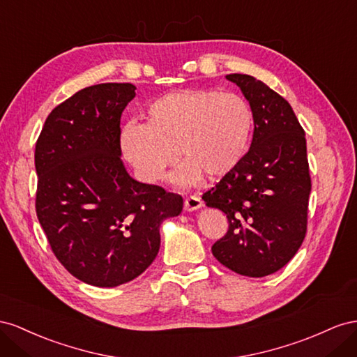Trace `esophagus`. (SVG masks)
I'll use <instances>...</instances> for the list:
<instances>
[{
    "mask_svg": "<svg viewBox=\"0 0 357 357\" xmlns=\"http://www.w3.org/2000/svg\"><path fill=\"white\" fill-rule=\"evenodd\" d=\"M202 206H203V200L200 197H197V196H190L184 202V209L188 211V212L196 211V209H199Z\"/></svg>",
    "mask_w": 357,
    "mask_h": 357,
    "instance_id": "1",
    "label": "esophagus"
}]
</instances>
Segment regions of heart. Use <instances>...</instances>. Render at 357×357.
Masks as SVG:
<instances>
[{"label":"heart","mask_w":357,"mask_h":357,"mask_svg":"<svg viewBox=\"0 0 357 357\" xmlns=\"http://www.w3.org/2000/svg\"><path fill=\"white\" fill-rule=\"evenodd\" d=\"M254 131L248 101L215 89H182L152 101L146 124L130 122L121 131V148L137 175L157 182L176 161L185 165L175 182L192 185L205 175L220 179L245 158Z\"/></svg>","instance_id":"b5f03b06"}]
</instances>
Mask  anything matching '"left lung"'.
I'll return each mask as SVG.
<instances>
[{
	"mask_svg": "<svg viewBox=\"0 0 357 357\" xmlns=\"http://www.w3.org/2000/svg\"><path fill=\"white\" fill-rule=\"evenodd\" d=\"M226 79L248 100L252 142L241 165L202 199L229 220L227 233L212 245L213 257L233 272L260 278L286 266L307 235V139L289 101L261 80L239 73Z\"/></svg>",
	"mask_w": 357,
	"mask_h": 357,
	"instance_id": "left-lung-1",
	"label": "left lung"
}]
</instances>
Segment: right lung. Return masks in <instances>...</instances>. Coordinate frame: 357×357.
Masks as SVG:
<instances>
[{
    "label": "right lung",
    "mask_w": 357,
    "mask_h": 357,
    "mask_svg": "<svg viewBox=\"0 0 357 357\" xmlns=\"http://www.w3.org/2000/svg\"><path fill=\"white\" fill-rule=\"evenodd\" d=\"M135 89H80L50 112L36 144L37 218L59 263L96 287L145 272L161 222L184 205L179 195L131 178L121 160V115Z\"/></svg>",
    "instance_id": "right-lung-1"
}]
</instances>
